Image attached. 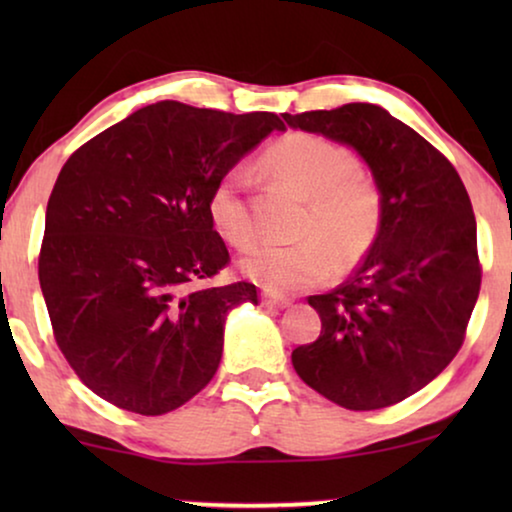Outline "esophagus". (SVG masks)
Listing matches in <instances>:
<instances>
[{"instance_id": "obj_1", "label": "esophagus", "mask_w": 512, "mask_h": 512, "mask_svg": "<svg viewBox=\"0 0 512 512\" xmlns=\"http://www.w3.org/2000/svg\"><path fill=\"white\" fill-rule=\"evenodd\" d=\"M261 300H263L265 307H289L291 305L289 298L277 296V293H270V291H265Z\"/></svg>"}]
</instances>
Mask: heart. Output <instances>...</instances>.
<instances>
[{
    "mask_svg": "<svg viewBox=\"0 0 512 512\" xmlns=\"http://www.w3.org/2000/svg\"><path fill=\"white\" fill-rule=\"evenodd\" d=\"M272 177L305 195L298 221L303 237L291 242L258 240L244 251L240 268L268 291L293 293L314 286L338 268H352L368 254L382 230V193L359 172L354 153L331 139L291 132L263 153ZM251 174L223 172L209 193V219L223 240L242 247L254 235L249 202Z\"/></svg>",
    "mask_w": 512,
    "mask_h": 512,
    "instance_id": "heart-1",
    "label": "heart"
}]
</instances>
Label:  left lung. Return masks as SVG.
<instances>
[{
	"instance_id": "obj_1",
	"label": "left lung",
	"mask_w": 512,
	"mask_h": 512,
	"mask_svg": "<svg viewBox=\"0 0 512 512\" xmlns=\"http://www.w3.org/2000/svg\"><path fill=\"white\" fill-rule=\"evenodd\" d=\"M284 121L359 151L384 205L380 237L354 275L307 298L321 335L293 349V368L342 408H389L443 373L464 345L482 279L471 198L450 160L377 104Z\"/></svg>"
}]
</instances>
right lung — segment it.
Wrapping results in <instances>:
<instances>
[{"instance_id":"obj_1","label":"right lung","mask_w":512,"mask_h":512,"mask_svg":"<svg viewBox=\"0 0 512 512\" xmlns=\"http://www.w3.org/2000/svg\"><path fill=\"white\" fill-rule=\"evenodd\" d=\"M272 130L270 111L156 102L79 146L46 207L39 284L79 380L137 415H165L219 368L223 321L256 286H212L230 263L209 193Z\"/></svg>"}]
</instances>
